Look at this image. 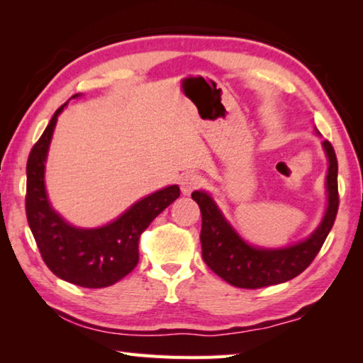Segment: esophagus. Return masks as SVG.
Here are the masks:
<instances>
[{
  "mask_svg": "<svg viewBox=\"0 0 363 363\" xmlns=\"http://www.w3.org/2000/svg\"><path fill=\"white\" fill-rule=\"evenodd\" d=\"M181 190L184 195H190L196 187H200L201 177L195 173H184L181 176Z\"/></svg>",
  "mask_w": 363,
  "mask_h": 363,
  "instance_id": "obj_1",
  "label": "esophagus"
}]
</instances>
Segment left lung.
Segmentation results:
<instances>
[{
    "label": "left lung",
    "mask_w": 363,
    "mask_h": 363,
    "mask_svg": "<svg viewBox=\"0 0 363 363\" xmlns=\"http://www.w3.org/2000/svg\"><path fill=\"white\" fill-rule=\"evenodd\" d=\"M323 149L328 157L327 211L317 230L307 240L291 247L280 250L251 247L232 229L211 196L195 190L192 199L201 211V256L214 274L233 286L256 290L284 284L311 266L335 224L340 206L336 153L328 140H323Z\"/></svg>",
    "instance_id": "left-lung-1"
}]
</instances>
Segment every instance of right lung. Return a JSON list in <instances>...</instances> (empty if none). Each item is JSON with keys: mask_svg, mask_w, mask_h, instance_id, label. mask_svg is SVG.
I'll use <instances>...</instances> for the list:
<instances>
[{"mask_svg": "<svg viewBox=\"0 0 363 363\" xmlns=\"http://www.w3.org/2000/svg\"><path fill=\"white\" fill-rule=\"evenodd\" d=\"M65 106L56 110L28 155L27 220L43 261L54 275L83 288L110 286L138 266L140 233L173 203L181 190L177 186L158 190L134 203L113 223L97 229H78L65 223L49 205L45 189L48 149L57 116Z\"/></svg>", "mask_w": 363, "mask_h": 363, "instance_id": "1", "label": "right lung"}]
</instances>
